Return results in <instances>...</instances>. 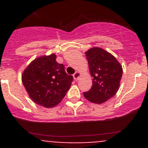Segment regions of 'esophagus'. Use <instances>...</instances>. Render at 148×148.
<instances>
[{"mask_svg": "<svg viewBox=\"0 0 148 148\" xmlns=\"http://www.w3.org/2000/svg\"><path fill=\"white\" fill-rule=\"evenodd\" d=\"M73 77H74V79H75V81H78L79 78V77H80V73L78 72V71H77V72L74 73V75H73Z\"/></svg>", "mask_w": 148, "mask_h": 148, "instance_id": "obj_1", "label": "esophagus"}]
</instances>
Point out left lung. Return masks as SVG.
I'll return each mask as SVG.
<instances>
[{"mask_svg":"<svg viewBox=\"0 0 148 148\" xmlns=\"http://www.w3.org/2000/svg\"><path fill=\"white\" fill-rule=\"evenodd\" d=\"M85 54L93 82L91 89L84 92V96L89 102L102 104L118 91L122 68L111 53L100 48L90 49Z\"/></svg>","mask_w":148,"mask_h":148,"instance_id":"left-lung-1","label":"left lung"}]
</instances>
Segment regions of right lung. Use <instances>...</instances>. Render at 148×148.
Listing matches in <instances>:
<instances>
[{
	"label": "right lung",
	"mask_w": 148,
	"mask_h": 148,
	"mask_svg": "<svg viewBox=\"0 0 148 148\" xmlns=\"http://www.w3.org/2000/svg\"><path fill=\"white\" fill-rule=\"evenodd\" d=\"M53 53L33 61L23 71L22 82L34 102L46 108L57 105L65 97L73 82L64 65L56 61Z\"/></svg>",
	"instance_id": "obj_1"
}]
</instances>
